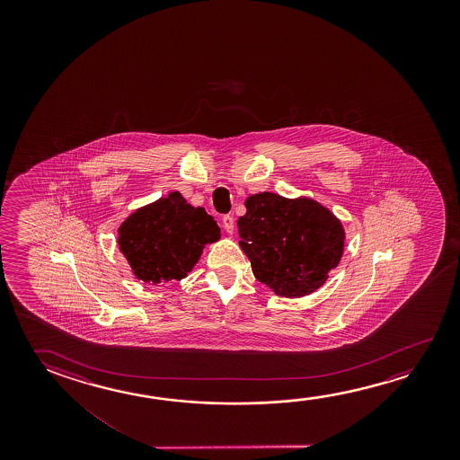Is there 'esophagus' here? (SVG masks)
I'll use <instances>...</instances> for the list:
<instances>
[{
  "instance_id": "34e87169",
  "label": "esophagus",
  "mask_w": 460,
  "mask_h": 460,
  "mask_svg": "<svg viewBox=\"0 0 460 460\" xmlns=\"http://www.w3.org/2000/svg\"><path fill=\"white\" fill-rule=\"evenodd\" d=\"M221 225H223V229H225V231H226L227 234L234 233L233 217H229V215H226V217H223V219H221Z\"/></svg>"
}]
</instances>
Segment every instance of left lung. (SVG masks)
I'll return each mask as SVG.
<instances>
[{
    "instance_id": "8db88e82",
    "label": "left lung",
    "mask_w": 460,
    "mask_h": 460,
    "mask_svg": "<svg viewBox=\"0 0 460 460\" xmlns=\"http://www.w3.org/2000/svg\"><path fill=\"white\" fill-rule=\"evenodd\" d=\"M239 245L255 278L274 294L298 298L324 286L345 249L343 225L308 197L260 192L245 200Z\"/></svg>"
}]
</instances>
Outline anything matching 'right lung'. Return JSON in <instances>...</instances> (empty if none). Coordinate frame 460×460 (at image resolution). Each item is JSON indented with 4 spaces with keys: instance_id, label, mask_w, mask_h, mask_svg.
<instances>
[{
    "instance_id": "right-lung-1",
    "label": "right lung",
    "mask_w": 460,
    "mask_h": 460,
    "mask_svg": "<svg viewBox=\"0 0 460 460\" xmlns=\"http://www.w3.org/2000/svg\"><path fill=\"white\" fill-rule=\"evenodd\" d=\"M219 237L215 218L174 190L133 211L119 227L117 242L136 279L162 284L186 278L205 245Z\"/></svg>"
}]
</instances>
